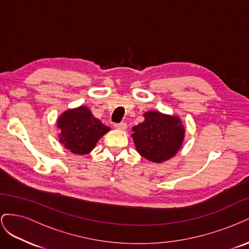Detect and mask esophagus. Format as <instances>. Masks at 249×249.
<instances>
[{
	"instance_id": "1",
	"label": "esophagus",
	"mask_w": 249,
	"mask_h": 249,
	"mask_svg": "<svg viewBox=\"0 0 249 249\" xmlns=\"http://www.w3.org/2000/svg\"><path fill=\"white\" fill-rule=\"evenodd\" d=\"M114 127L117 130H120V131H124L126 129V124L125 123H119V124H114Z\"/></svg>"
}]
</instances>
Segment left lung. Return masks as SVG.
I'll return each mask as SVG.
<instances>
[{
	"label": "left lung",
	"mask_w": 249,
	"mask_h": 249,
	"mask_svg": "<svg viewBox=\"0 0 249 249\" xmlns=\"http://www.w3.org/2000/svg\"><path fill=\"white\" fill-rule=\"evenodd\" d=\"M143 116L144 122L132 129L137 152L155 163L171 159L182 146L185 137L180 118L159 111H148Z\"/></svg>",
	"instance_id": "1"
}]
</instances>
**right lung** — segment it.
<instances>
[{"mask_svg":"<svg viewBox=\"0 0 249 249\" xmlns=\"http://www.w3.org/2000/svg\"><path fill=\"white\" fill-rule=\"evenodd\" d=\"M57 126L61 131L59 141L76 155H86L110 127L95 118L87 107L70 109L59 116Z\"/></svg>","mask_w":249,"mask_h":249,"instance_id":"right-lung-1","label":"right lung"}]
</instances>
